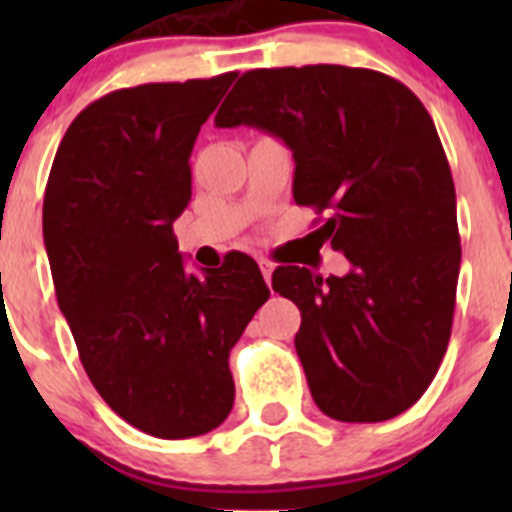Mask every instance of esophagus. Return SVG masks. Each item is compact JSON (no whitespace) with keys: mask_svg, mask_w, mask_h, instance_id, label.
<instances>
[{"mask_svg":"<svg viewBox=\"0 0 512 512\" xmlns=\"http://www.w3.org/2000/svg\"><path fill=\"white\" fill-rule=\"evenodd\" d=\"M259 266H261V274H264V279L269 282L271 271H274V264H271L269 259H259Z\"/></svg>","mask_w":512,"mask_h":512,"instance_id":"34e87169","label":"esophagus"}]
</instances>
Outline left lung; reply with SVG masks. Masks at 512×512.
I'll return each instance as SVG.
<instances>
[{
  "label": "left lung",
  "instance_id": "8db88e82",
  "mask_svg": "<svg viewBox=\"0 0 512 512\" xmlns=\"http://www.w3.org/2000/svg\"><path fill=\"white\" fill-rule=\"evenodd\" d=\"M215 125L282 138L295 202L325 215L307 238L351 261L343 277L292 264L271 274L300 307L295 348L315 405L343 423L405 413L446 354L461 264L454 179L423 102L372 69H256Z\"/></svg>",
  "mask_w": 512,
  "mask_h": 512
}]
</instances>
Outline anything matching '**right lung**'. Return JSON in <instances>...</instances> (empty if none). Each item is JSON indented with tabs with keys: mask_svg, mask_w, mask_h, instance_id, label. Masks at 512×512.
<instances>
[{
	"mask_svg": "<svg viewBox=\"0 0 512 512\" xmlns=\"http://www.w3.org/2000/svg\"><path fill=\"white\" fill-rule=\"evenodd\" d=\"M235 76L104 94L69 125L45 187V251L84 372L156 438L202 436L228 418L230 348L269 300L251 256L192 274L174 235L192 200L194 140Z\"/></svg>",
	"mask_w": 512,
	"mask_h": 512,
	"instance_id": "obj_1",
	"label": "right lung"
}]
</instances>
